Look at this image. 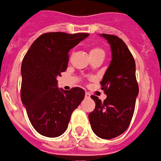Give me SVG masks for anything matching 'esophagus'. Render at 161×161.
Segmentation results:
<instances>
[{
    "mask_svg": "<svg viewBox=\"0 0 161 161\" xmlns=\"http://www.w3.org/2000/svg\"><path fill=\"white\" fill-rule=\"evenodd\" d=\"M90 96H91V95H90L89 93H87V92H86V93H85V98H86V99H89Z\"/></svg>",
    "mask_w": 161,
    "mask_h": 161,
    "instance_id": "esophagus-1",
    "label": "esophagus"
}]
</instances>
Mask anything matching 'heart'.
Returning <instances> with one entry per match:
<instances>
[{"label": "heart", "mask_w": 161, "mask_h": 161, "mask_svg": "<svg viewBox=\"0 0 161 161\" xmlns=\"http://www.w3.org/2000/svg\"><path fill=\"white\" fill-rule=\"evenodd\" d=\"M97 54H102L105 55L104 50L102 49L100 47H94L90 50V55H97Z\"/></svg>", "instance_id": "b5f03b06"}]
</instances>
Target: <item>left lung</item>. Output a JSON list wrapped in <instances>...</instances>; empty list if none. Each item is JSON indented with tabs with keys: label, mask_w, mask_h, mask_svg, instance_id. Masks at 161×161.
Masks as SVG:
<instances>
[{
	"label": "left lung",
	"mask_w": 161,
	"mask_h": 161,
	"mask_svg": "<svg viewBox=\"0 0 161 161\" xmlns=\"http://www.w3.org/2000/svg\"><path fill=\"white\" fill-rule=\"evenodd\" d=\"M112 49V60L101 81L107 98H91L95 108L88 115L91 127L98 137L109 140L126 131L133 118L139 93L135 61L126 43L118 36L102 34Z\"/></svg>",
	"instance_id": "obj_1"
}]
</instances>
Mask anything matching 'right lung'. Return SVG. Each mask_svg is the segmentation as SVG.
<instances>
[{
  "mask_svg": "<svg viewBox=\"0 0 161 161\" xmlns=\"http://www.w3.org/2000/svg\"><path fill=\"white\" fill-rule=\"evenodd\" d=\"M87 36L86 33H45L24 56L20 99L33 127L43 136L54 138L64 133L72 113L84 100L85 90L78 86L60 90L57 78L68 68L69 50Z\"/></svg>",
  "mask_w": 161,
  "mask_h": 161,
  "instance_id": "right-lung-1",
  "label": "right lung"
}]
</instances>
